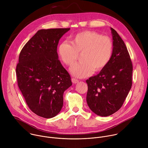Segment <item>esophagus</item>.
I'll return each mask as SVG.
<instances>
[{
  "label": "esophagus",
  "mask_w": 148,
  "mask_h": 148,
  "mask_svg": "<svg viewBox=\"0 0 148 148\" xmlns=\"http://www.w3.org/2000/svg\"><path fill=\"white\" fill-rule=\"evenodd\" d=\"M71 81H72V82H73V84H76V83L78 82V81H79L78 79H75V78H73L71 79Z\"/></svg>",
  "instance_id": "obj_1"
}]
</instances>
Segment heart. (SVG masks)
<instances>
[{
  "label": "heart",
  "instance_id": "obj_1",
  "mask_svg": "<svg viewBox=\"0 0 148 148\" xmlns=\"http://www.w3.org/2000/svg\"><path fill=\"white\" fill-rule=\"evenodd\" d=\"M113 43L111 38L92 31H86L75 35L72 44L62 41L58 47V55L65 64L71 66L82 53V62L70 69V72L78 78L91 75L108 64L112 55Z\"/></svg>",
  "mask_w": 148,
  "mask_h": 148
}]
</instances>
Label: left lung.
Listing matches in <instances>:
<instances>
[{
    "instance_id": "8db88e82",
    "label": "left lung",
    "mask_w": 148,
    "mask_h": 148,
    "mask_svg": "<svg viewBox=\"0 0 148 148\" xmlns=\"http://www.w3.org/2000/svg\"><path fill=\"white\" fill-rule=\"evenodd\" d=\"M111 30L112 57L98 74L86 80L87 104L101 116H110L121 108L132 84L133 67L130 54L118 33L112 28Z\"/></svg>"
}]
</instances>
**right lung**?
<instances>
[{
    "label": "right lung",
    "instance_id": "add662e5",
    "mask_svg": "<svg viewBox=\"0 0 148 148\" xmlns=\"http://www.w3.org/2000/svg\"><path fill=\"white\" fill-rule=\"evenodd\" d=\"M70 29L40 30L19 54L16 69L18 88L30 110L45 118L60 112L63 94L72 85L57 52L60 39Z\"/></svg>",
    "mask_w": 148,
    "mask_h": 148
}]
</instances>
